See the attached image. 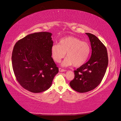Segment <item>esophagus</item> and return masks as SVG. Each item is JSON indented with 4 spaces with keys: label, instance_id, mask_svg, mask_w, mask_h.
<instances>
[{
    "label": "esophagus",
    "instance_id": "1",
    "mask_svg": "<svg viewBox=\"0 0 121 121\" xmlns=\"http://www.w3.org/2000/svg\"><path fill=\"white\" fill-rule=\"evenodd\" d=\"M59 71H60V72H65V71H66L64 69H61L60 68H59Z\"/></svg>",
    "mask_w": 121,
    "mask_h": 121
}]
</instances>
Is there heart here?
<instances>
[{"label": "heart", "instance_id": "b5f03b06", "mask_svg": "<svg viewBox=\"0 0 121 121\" xmlns=\"http://www.w3.org/2000/svg\"><path fill=\"white\" fill-rule=\"evenodd\" d=\"M91 48L87 42L72 36L61 39L59 44L52 46L51 52L53 60L59 62L66 53L67 57L61 64L63 67L74 65L79 67L84 65L90 55Z\"/></svg>", "mask_w": 121, "mask_h": 121}]
</instances>
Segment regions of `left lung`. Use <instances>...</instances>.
Masks as SVG:
<instances>
[{
  "label": "left lung",
  "mask_w": 121,
  "mask_h": 121,
  "mask_svg": "<svg viewBox=\"0 0 121 121\" xmlns=\"http://www.w3.org/2000/svg\"><path fill=\"white\" fill-rule=\"evenodd\" d=\"M86 34L91 43V56L85 64L74 71V78L70 82L71 87L79 93L91 91L99 85L108 65L106 47L95 35Z\"/></svg>",
  "instance_id": "obj_1"
}]
</instances>
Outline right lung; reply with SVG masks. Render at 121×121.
Listing matches in <instances>:
<instances>
[{"instance_id": "obj_1", "label": "right lung", "mask_w": 121, "mask_h": 121, "mask_svg": "<svg viewBox=\"0 0 121 121\" xmlns=\"http://www.w3.org/2000/svg\"><path fill=\"white\" fill-rule=\"evenodd\" d=\"M52 33H34L18 41L12 54L17 81L26 90L37 93L47 90L59 69L51 57Z\"/></svg>"}]
</instances>
